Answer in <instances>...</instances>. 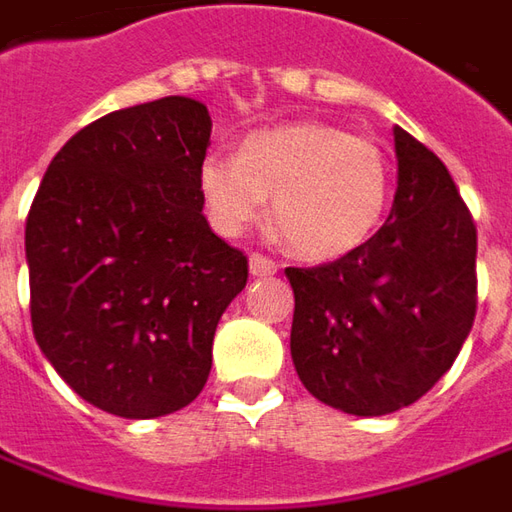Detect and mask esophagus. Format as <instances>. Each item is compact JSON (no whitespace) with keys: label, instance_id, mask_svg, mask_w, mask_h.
I'll return each instance as SVG.
<instances>
[{"label":"esophagus","instance_id":"34e87169","mask_svg":"<svg viewBox=\"0 0 512 512\" xmlns=\"http://www.w3.org/2000/svg\"><path fill=\"white\" fill-rule=\"evenodd\" d=\"M248 267H250V276H273V273L278 270V264L273 262V259L262 256V253H250Z\"/></svg>","mask_w":512,"mask_h":512}]
</instances>
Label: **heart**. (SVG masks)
Segmentation results:
<instances>
[{
    "label": "heart",
    "mask_w": 512,
    "mask_h": 512,
    "mask_svg": "<svg viewBox=\"0 0 512 512\" xmlns=\"http://www.w3.org/2000/svg\"><path fill=\"white\" fill-rule=\"evenodd\" d=\"M393 164L379 142L303 119L248 133L236 155L206 153L197 195L211 228L242 236L264 214L306 259L345 256L379 228Z\"/></svg>",
    "instance_id": "1"
}]
</instances>
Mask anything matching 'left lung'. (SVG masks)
<instances>
[{"instance_id": "obj_1", "label": "left lung", "mask_w": 512, "mask_h": 512, "mask_svg": "<svg viewBox=\"0 0 512 512\" xmlns=\"http://www.w3.org/2000/svg\"><path fill=\"white\" fill-rule=\"evenodd\" d=\"M398 189L368 242L317 267H287L298 379L348 415L410 407L451 368L477 315V225L449 169L393 128Z\"/></svg>"}]
</instances>
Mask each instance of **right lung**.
Masks as SVG:
<instances>
[{
  "instance_id": "1",
  "label": "right lung",
  "mask_w": 512,
  "mask_h": 512,
  "mask_svg": "<svg viewBox=\"0 0 512 512\" xmlns=\"http://www.w3.org/2000/svg\"><path fill=\"white\" fill-rule=\"evenodd\" d=\"M203 102L164 97L77 130L38 186L24 250L44 357L80 398L119 418L192 404L248 259L209 228L197 167Z\"/></svg>"
}]
</instances>
